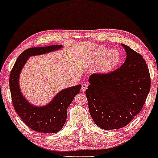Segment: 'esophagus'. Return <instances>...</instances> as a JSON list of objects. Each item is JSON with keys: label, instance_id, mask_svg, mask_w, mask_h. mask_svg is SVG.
<instances>
[{"label": "esophagus", "instance_id": "34e87169", "mask_svg": "<svg viewBox=\"0 0 158 158\" xmlns=\"http://www.w3.org/2000/svg\"><path fill=\"white\" fill-rule=\"evenodd\" d=\"M88 88V85L86 83H83V85H82V87H81V90L83 92H84V91H85L86 90V89H87Z\"/></svg>", "mask_w": 158, "mask_h": 158}]
</instances>
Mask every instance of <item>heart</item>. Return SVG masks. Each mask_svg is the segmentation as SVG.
<instances>
[{"label":"heart","instance_id":"b5f03b06","mask_svg":"<svg viewBox=\"0 0 158 158\" xmlns=\"http://www.w3.org/2000/svg\"><path fill=\"white\" fill-rule=\"evenodd\" d=\"M120 60V52L115 49L108 51L106 49L99 48L93 57V62L95 64H99L98 70L102 73L111 72L117 67Z\"/></svg>","mask_w":158,"mask_h":158}]
</instances>
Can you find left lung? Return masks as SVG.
Segmentation results:
<instances>
[{
    "label": "left lung",
    "instance_id": "8db88e82",
    "mask_svg": "<svg viewBox=\"0 0 158 158\" xmlns=\"http://www.w3.org/2000/svg\"><path fill=\"white\" fill-rule=\"evenodd\" d=\"M120 68L107 74H93L85 90L90 116L105 130L127 126L141 111L150 90V75L143 57L126 44Z\"/></svg>",
    "mask_w": 158,
    "mask_h": 158
}]
</instances>
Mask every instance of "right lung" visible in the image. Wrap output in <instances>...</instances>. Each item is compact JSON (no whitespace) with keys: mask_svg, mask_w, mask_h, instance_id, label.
<instances>
[{"mask_svg":"<svg viewBox=\"0 0 158 158\" xmlns=\"http://www.w3.org/2000/svg\"><path fill=\"white\" fill-rule=\"evenodd\" d=\"M62 48V45H52L26 49L19 55L10 72L9 85L14 109L28 127L39 132L56 133L61 130L66 122L68 108L74 97L80 93L81 85L62 90L48 104L38 106L31 104L23 96L19 86V76L29 57Z\"/></svg>","mask_w":158,"mask_h":158,"instance_id":"right-lung-1","label":"right lung"}]
</instances>
